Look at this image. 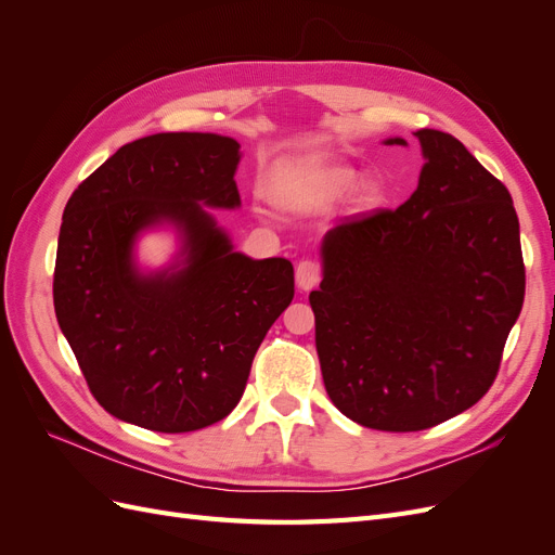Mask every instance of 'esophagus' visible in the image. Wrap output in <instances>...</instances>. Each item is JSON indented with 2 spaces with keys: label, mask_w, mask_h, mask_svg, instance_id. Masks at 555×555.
<instances>
[{
  "label": "esophagus",
  "mask_w": 555,
  "mask_h": 555,
  "mask_svg": "<svg viewBox=\"0 0 555 555\" xmlns=\"http://www.w3.org/2000/svg\"><path fill=\"white\" fill-rule=\"evenodd\" d=\"M319 280H322V266H319L317 261L312 259H304L298 266H296V284L304 292L308 289H314Z\"/></svg>",
  "instance_id": "obj_1"
}]
</instances>
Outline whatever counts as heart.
<instances>
[{
  "label": "heart",
  "mask_w": 555,
  "mask_h": 555,
  "mask_svg": "<svg viewBox=\"0 0 555 555\" xmlns=\"http://www.w3.org/2000/svg\"><path fill=\"white\" fill-rule=\"evenodd\" d=\"M357 182V173L349 166L319 164L308 169L282 171L275 178V196L280 204L292 208H322L340 201ZM382 198V188L375 180H363L357 188L359 206H375Z\"/></svg>",
  "instance_id": "1"
}]
</instances>
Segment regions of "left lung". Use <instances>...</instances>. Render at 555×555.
<instances>
[{"label": "left lung", "mask_w": 555, "mask_h": 555, "mask_svg": "<svg viewBox=\"0 0 555 555\" xmlns=\"http://www.w3.org/2000/svg\"><path fill=\"white\" fill-rule=\"evenodd\" d=\"M414 137L426 159L414 194L335 224L310 294L328 398L351 422L389 433L473 408L491 389L526 296L505 184L451 133Z\"/></svg>", "instance_id": "left-lung-1"}]
</instances>
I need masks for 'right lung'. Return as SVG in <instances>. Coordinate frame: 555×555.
Returning a JSON list of instances; mask_svg holds the SVG:
<instances>
[{
  "instance_id": "obj_1",
  "label": "right lung",
  "mask_w": 555,
  "mask_h": 555,
  "mask_svg": "<svg viewBox=\"0 0 555 555\" xmlns=\"http://www.w3.org/2000/svg\"><path fill=\"white\" fill-rule=\"evenodd\" d=\"M238 162V141L220 133H153L122 145L66 201L55 314L92 396L127 424L190 433L222 422L292 304V261L233 251L206 210L241 206ZM157 223L181 231V257L145 276L132 243Z\"/></svg>"
}]
</instances>
